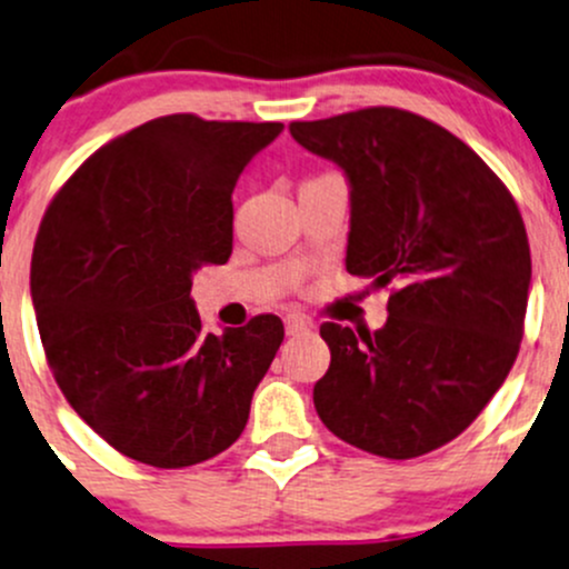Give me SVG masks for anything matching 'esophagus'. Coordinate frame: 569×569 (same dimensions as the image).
Instances as JSON below:
<instances>
[{
    "label": "esophagus",
    "instance_id": "obj_1",
    "mask_svg": "<svg viewBox=\"0 0 569 569\" xmlns=\"http://www.w3.org/2000/svg\"><path fill=\"white\" fill-rule=\"evenodd\" d=\"M310 330H313V325H310L305 316H300V313L286 316V332H289V335H302V332H310Z\"/></svg>",
    "mask_w": 569,
    "mask_h": 569
}]
</instances>
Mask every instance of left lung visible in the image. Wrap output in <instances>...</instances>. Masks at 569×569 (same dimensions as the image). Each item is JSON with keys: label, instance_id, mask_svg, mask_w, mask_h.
<instances>
[{"label": "left lung", "instance_id": "left-lung-1", "mask_svg": "<svg viewBox=\"0 0 569 569\" xmlns=\"http://www.w3.org/2000/svg\"><path fill=\"white\" fill-rule=\"evenodd\" d=\"M291 136L351 184L346 269L390 286L376 332L325 321L330 370L313 403L338 439L381 458L452 441L505 385L523 338L531 253L516 199L486 160L430 119L373 106Z\"/></svg>", "mask_w": 569, "mask_h": 569}]
</instances>
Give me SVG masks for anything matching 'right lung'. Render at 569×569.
I'll use <instances>...</instances> for the list:
<instances>
[{"label":"right lung","instance_id":"obj_1","mask_svg":"<svg viewBox=\"0 0 569 569\" xmlns=\"http://www.w3.org/2000/svg\"><path fill=\"white\" fill-rule=\"evenodd\" d=\"M280 122L152 119L59 188L32 250V302L68 403L117 452L182 469L229 450L283 321L201 330L193 272L231 256V193Z\"/></svg>","mask_w":569,"mask_h":569}]
</instances>
